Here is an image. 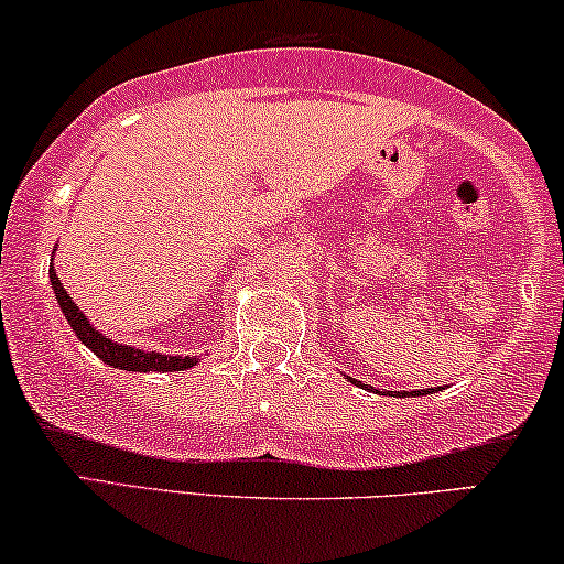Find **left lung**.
<instances>
[{
    "instance_id": "8db88e82",
    "label": "left lung",
    "mask_w": 564,
    "mask_h": 564,
    "mask_svg": "<svg viewBox=\"0 0 564 564\" xmlns=\"http://www.w3.org/2000/svg\"><path fill=\"white\" fill-rule=\"evenodd\" d=\"M346 377V380H349V382H354V384H357V388H361V390H369V392H380V390H375L372 388V384H365V382H359V380H354V377H349V375H344ZM438 390V388H436ZM384 395H390V398H405V395H411V398H415V395H434V388H426V390H411V392H405V390H395V392H392V390H384Z\"/></svg>"
}]
</instances>
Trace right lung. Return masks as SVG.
Returning a JSON list of instances; mask_svg holds the SVG:
<instances>
[{
  "instance_id": "add662e5",
  "label": "right lung",
  "mask_w": 564,
  "mask_h": 564,
  "mask_svg": "<svg viewBox=\"0 0 564 564\" xmlns=\"http://www.w3.org/2000/svg\"><path fill=\"white\" fill-rule=\"evenodd\" d=\"M58 243L53 246V257H56ZM51 284H53V295L58 300L61 313L66 315L68 326L74 328V334L79 341L97 354L105 365H110L115 369H126V372H184V369L195 367L197 357H180V354H161V351H143L135 349V346L128 344H118L112 338H107L105 334L91 326L87 315L79 311V305L68 297V292L64 284H61V276L56 274V267L48 269Z\"/></svg>"
}]
</instances>
